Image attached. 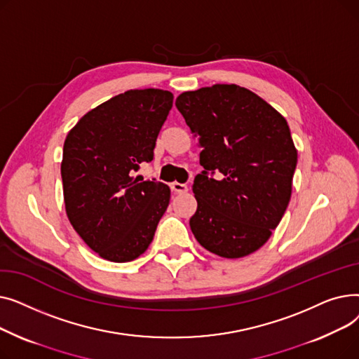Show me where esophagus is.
Masks as SVG:
<instances>
[{
    "label": "esophagus",
    "instance_id": "34e87169",
    "mask_svg": "<svg viewBox=\"0 0 359 359\" xmlns=\"http://www.w3.org/2000/svg\"><path fill=\"white\" fill-rule=\"evenodd\" d=\"M170 187H172V191L176 192V194H186L187 192V186L184 183L173 182L172 184H170Z\"/></svg>",
    "mask_w": 359,
    "mask_h": 359
}]
</instances>
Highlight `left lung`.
<instances>
[{
    "label": "left lung",
    "instance_id": "8db88e82",
    "mask_svg": "<svg viewBox=\"0 0 359 359\" xmlns=\"http://www.w3.org/2000/svg\"><path fill=\"white\" fill-rule=\"evenodd\" d=\"M176 107L202 148L189 221L195 238L227 259L256 252L291 199L297 149L285 118L236 84L184 91Z\"/></svg>",
    "mask_w": 359,
    "mask_h": 359
}]
</instances>
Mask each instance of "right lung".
<instances>
[{
  "mask_svg": "<svg viewBox=\"0 0 359 359\" xmlns=\"http://www.w3.org/2000/svg\"><path fill=\"white\" fill-rule=\"evenodd\" d=\"M172 106L167 90H128L87 111L65 138V211L87 246L106 260L141 256L167 210L170 187L134 173L153 160Z\"/></svg>",
  "mask_w": 359,
  "mask_h": 359,
  "instance_id": "add662e5",
  "label": "right lung"
}]
</instances>
